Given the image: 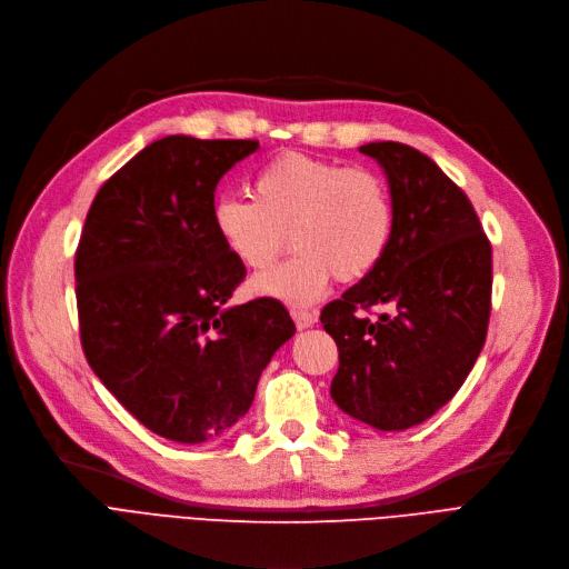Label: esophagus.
<instances>
[{
  "mask_svg": "<svg viewBox=\"0 0 569 569\" xmlns=\"http://www.w3.org/2000/svg\"><path fill=\"white\" fill-rule=\"evenodd\" d=\"M291 317H293V321H296V327H299V331H306V329L312 327V323H317V312H315V310L293 308V310H291Z\"/></svg>",
  "mask_w": 569,
  "mask_h": 569,
  "instance_id": "1",
  "label": "esophagus"
}]
</instances>
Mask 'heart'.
<instances>
[{
    "label": "heart",
    "mask_w": 569,
    "mask_h": 569,
    "mask_svg": "<svg viewBox=\"0 0 569 569\" xmlns=\"http://www.w3.org/2000/svg\"><path fill=\"white\" fill-rule=\"evenodd\" d=\"M254 199L222 197L212 222L222 246L250 270H266L287 250V263L252 282L289 306L321 299L331 280L366 278L385 257L393 201L380 173L303 152H282L252 180Z\"/></svg>",
    "instance_id": "1"
}]
</instances>
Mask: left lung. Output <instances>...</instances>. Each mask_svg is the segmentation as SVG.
<instances>
[{
  "label": "left lung",
  "mask_w": 569,
  "mask_h": 569,
  "mask_svg": "<svg viewBox=\"0 0 569 569\" xmlns=\"http://www.w3.org/2000/svg\"><path fill=\"white\" fill-rule=\"evenodd\" d=\"M393 201L389 248L342 299L321 310L338 345L331 396L377 430H405L436 415L470 375L491 315L493 259L466 192L423 152L368 143ZM387 307L375 322L363 316Z\"/></svg>",
  "instance_id": "1"
}]
</instances>
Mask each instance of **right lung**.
Masks as SVG:
<instances>
[{"mask_svg":"<svg viewBox=\"0 0 569 569\" xmlns=\"http://www.w3.org/2000/svg\"><path fill=\"white\" fill-rule=\"evenodd\" d=\"M259 141L167 137L97 192L76 250L80 342L94 375L157 436L220 438L296 333L284 306H227L246 278L214 231V187Z\"/></svg>","mask_w":569,"mask_h":569,"instance_id":"right-lung-1","label":"right lung"}]
</instances>
